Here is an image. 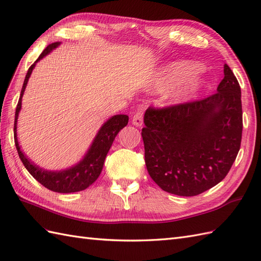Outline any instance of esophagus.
<instances>
[{"mask_svg":"<svg viewBox=\"0 0 261 261\" xmlns=\"http://www.w3.org/2000/svg\"><path fill=\"white\" fill-rule=\"evenodd\" d=\"M143 123V111L139 110L135 113V116L132 117V124L136 126H141Z\"/></svg>","mask_w":261,"mask_h":261,"instance_id":"obj_1","label":"esophagus"}]
</instances>
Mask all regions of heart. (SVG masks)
Listing matches in <instances>:
<instances>
[{
    "instance_id": "b5f03b06",
    "label": "heart",
    "mask_w": 261,
    "mask_h": 261,
    "mask_svg": "<svg viewBox=\"0 0 261 261\" xmlns=\"http://www.w3.org/2000/svg\"><path fill=\"white\" fill-rule=\"evenodd\" d=\"M199 66L195 63L179 61L169 63L158 72L152 80V89L165 91L171 89L166 96L168 105H181L196 98L201 91L203 81L198 74Z\"/></svg>"
}]
</instances>
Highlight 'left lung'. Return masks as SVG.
<instances>
[{"label":"left lung","mask_w":261,"mask_h":261,"mask_svg":"<svg viewBox=\"0 0 261 261\" xmlns=\"http://www.w3.org/2000/svg\"><path fill=\"white\" fill-rule=\"evenodd\" d=\"M203 100L144 113L142 139L147 170L162 190L192 197L225 179L241 143V90L233 72Z\"/></svg>","instance_id":"8db88e82"}]
</instances>
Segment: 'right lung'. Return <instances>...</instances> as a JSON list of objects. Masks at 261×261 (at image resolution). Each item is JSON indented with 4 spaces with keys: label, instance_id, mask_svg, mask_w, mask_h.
Segmentation results:
<instances>
[{
    "label": "right lung",
    "instance_id": "obj_1",
    "mask_svg": "<svg viewBox=\"0 0 261 261\" xmlns=\"http://www.w3.org/2000/svg\"><path fill=\"white\" fill-rule=\"evenodd\" d=\"M60 45V42H56L47 45L45 50L41 53L39 59L30 66L28 73L24 79V83L21 90V95L19 102H17L16 110H15V119H14V142L17 150V153L21 161L23 162L24 167L27 170L31 173L32 177L38 180L41 185H43L48 190L59 192V193H71L77 192L87 189L89 186L92 185L94 181L99 178L102 171L103 165H105L106 156L110 150L111 145L116 139L117 135L121 129L128 124L129 117L125 114H117V116L111 117L102 124L100 130L96 133L95 138L93 139L92 144L90 145L87 153L83 155V158L75 163L74 166L70 168L63 169V170H45L43 168L36 166L33 161L30 160L28 156L22 152L21 147L17 141V118L22 108V96L25 91L27 84L35 64L38 63L41 59H43L48 53L52 52L54 48Z\"/></svg>",
    "mask_w": 261,
    "mask_h": 261
}]
</instances>
